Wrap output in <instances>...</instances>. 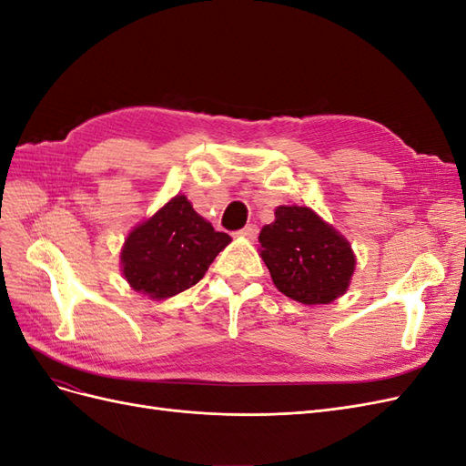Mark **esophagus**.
I'll use <instances>...</instances> for the list:
<instances>
[{
	"instance_id": "esophagus-1",
	"label": "esophagus",
	"mask_w": 466,
	"mask_h": 466,
	"mask_svg": "<svg viewBox=\"0 0 466 466\" xmlns=\"http://www.w3.org/2000/svg\"><path fill=\"white\" fill-rule=\"evenodd\" d=\"M238 235L241 237H247V238H257V235H258V228L255 223H248V225H245V228L238 231Z\"/></svg>"
}]
</instances>
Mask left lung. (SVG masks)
I'll return each instance as SVG.
<instances>
[{
  "instance_id": "left-lung-1",
  "label": "left lung",
  "mask_w": 466,
  "mask_h": 466,
  "mask_svg": "<svg viewBox=\"0 0 466 466\" xmlns=\"http://www.w3.org/2000/svg\"><path fill=\"white\" fill-rule=\"evenodd\" d=\"M258 243L276 288L293 301L330 303L350 286L354 252L311 208L279 206L276 221L264 225Z\"/></svg>"
}]
</instances>
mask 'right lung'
<instances>
[{"mask_svg":"<svg viewBox=\"0 0 466 466\" xmlns=\"http://www.w3.org/2000/svg\"><path fill=\"white\" fill-rule=\"evenodd\" d=\"M229 243L231 237L196 214L187 196H175L126 238L122 272L136 291L167 299L198 284Z\"/></svg>","mask_w":466,"mask_h":466,"instance_id":"right-lung-1","label":"right lung"}]
</instances>
